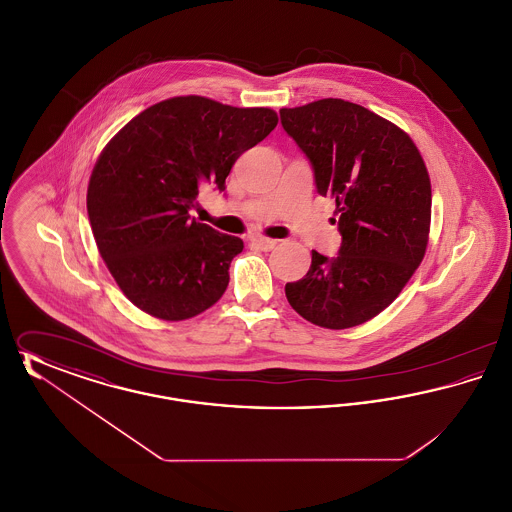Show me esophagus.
Instances as JSON below:
<instances>
[{
	"label": "esophagus",
	"instance_id": "1",
	"mask_svg": "<svg viewBox=\"0 0 512 512\" xmlns=\"http://www.w3.org/2000/svg\"><path fill=\"white\" fill-rule=\"evenodd\" d=\"M253 244L257 245L259 249H263V251H270V249H274V245L278 244V240H272V238H255Z\"/></svg>",
	"mask_w": 512,
	"mask_h": 512
}]
</instances>
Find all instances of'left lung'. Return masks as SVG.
<instances>
[{"instance_id": "8db88e82", "label": "left lung", "mask_w": 512, "mask_h": 512, "mask_svg": "<svg viewBox=\"0 0 512 512\" xmlns=\"http://www.w3.org/2000/svg\"><path fill=\"white\" fill-rule=\"evenodd\" d=\"M280 121L307 155L318 194L336 199L341 234L338 257L313 251L286 297L322 328L359 326L390 305L424 259L432 217L426 165L407 132L351 101L280 109Z\"/></svg>"}]
</instances>
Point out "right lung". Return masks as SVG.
<instances>
[{"instance_id": "obj_1", "label": "right lung", "mask_w": 512, "mask_h": 512, "mask_svg": "<svg viewBox=\"0 0 512 512\" xmlns=\"http://www.w3.org/2000/svg\"><path fill=\"white\" fill-rule=\"evenodd\" d=\"M268 107L201 96L159 101L113 136L88 184V217L122 293L147 315L186 320L226 292L244 242L190 217L201 188L224 192L236 159L276 128Z\"/></svg>"}]
</instances>
